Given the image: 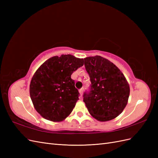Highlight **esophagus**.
Returning a JSON list of instances; mask_svg holds the SVG:
<instances>
[{
	"label": "esophagus",
	"instance_id": "obj_1",
	"mask_svg": "<svg viewBox=\"0 0 158 158\" xmlns=\"http://www.w3.org/2000/svg\"><path fill=\"white\" fill-rule=\"evenodd\" d=\"M83 88H81L80 89H79V93H80V98L82 97V94H83Z\"/></svg>",
	"mask_w": 158,
	"mask_h": 158
}]
</instances>
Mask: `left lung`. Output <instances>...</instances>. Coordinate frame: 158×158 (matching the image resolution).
Returning <instances> with one entry per match:
<instances>
[{
    "label": "left lung",
    "instance_id": "left-lung-1",
    "mask_svg": "<svg viewBox=\"0 0 158 158\" xmlns=\"http://www.w3.org/2000/svg\"><path fill=\"white\" fill-rule=\"evenodd\" d=\"M90 78L89 92L84 94L85 106L99 121L112 120L120 114L128 103L130 87L122 72L101 56L84 59Z\"/></svg>",
    "mask_w": 158,
    "mask_h": 158
}]
</instances>
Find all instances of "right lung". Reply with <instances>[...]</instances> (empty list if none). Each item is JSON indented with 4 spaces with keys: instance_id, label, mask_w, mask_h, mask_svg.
<instances>
[{
    "instance_id": "obj_1",
    "label": "right lung",
    "mask_w": 158,
    "mask_h": 158,
    "mask_svg": "<svg viewBox=\"0 0 158 158\" xmlns=\"http://www.w3.org/2000/svg\"><path fill=\"white\" fill-rule=\"evenodd\" d=\"M83 65V59L62 55L47 60L36 70L30 94L33 106L43 117L60 122L73 111L80 94L71 75Z\"/></svg>"
}]
</instances>
